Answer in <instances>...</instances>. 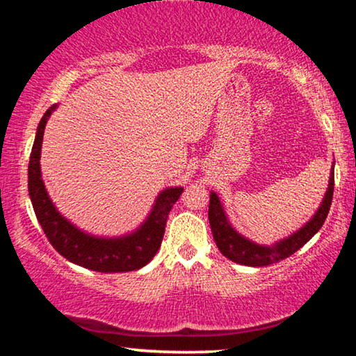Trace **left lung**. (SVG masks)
Instances as JSON below:
<instances>
[{
    "mask_svg": "<svg viewBox=\"0 0 356 356\" xmlns=\"http://www.w3.org/2000/svg\"><path fill=\"white\" fill-rule=\"evenodd\" d=\"M334 168L331 170L328 190L325 193V197L316 215L300 229L293 232L291 237L280 240L273 246L257 245L251 240L245 238L234 229L225 215V210L221 207V202L215 193H210V206H209V221L212 227V234L215 243L221 251V254L231 259L232 262L248 265V267H265L282 261L289 256H292L295 251H298L301 246L314 237V234L322 227L325 218L330 212L331 201H333L334 190Z\"/></svg>",
    "mask_w": 356,
    "mask_h": 356,
    "instance_id": "obj_1",
    "label": "left lung"
}]
</instances>
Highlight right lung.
I'll use <instances>...</instances> for the list:
<instances>
[{
    "label": "right lung",
    "instance_id": "obj_1",
    "mask_svg": "<svg viewBox=\"0 0 356 356\" xmlns=\"http://www.w3.org/2000/svg\"><path fill=\"white\" fill-rule=\"evenodd\" d=\"M53 105L40 119L38 134L29 155L28 190L34 213L44 229L48 242L67 261L84 268L102 273H119L138 270L150 262L159 251L165 236V227L174 204L182 195L184 188H168L160 193L149 218L130 236L119 238H100L84 234L58 212L47 195L40 177V147L47 119L55 110Z\"/></svg>",
    "mask_w": 356,
    "mask_h": 356
}]
</instances>
